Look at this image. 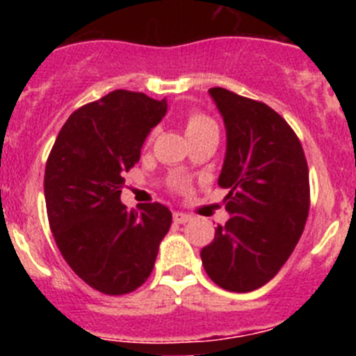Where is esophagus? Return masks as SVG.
Wrapping results in <instances>:
<instances>
[{"instance_id":"obj_1","label":"esophagus","mask_w":356,"mask_h":356,"mask_svg":"<svg viewBox=\"0 0 356 356\" xmlns=\"http://www.w3.org/2000/svg\"><path fill=\"white\" fill-rule=\"evenodd\" d=\"M172 219H175V222H178V225H185V222L191 221V216H187V213L184 212H175Z\"/></svg>"}]
</instances>
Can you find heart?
<instances>
[{
  "label": "heart",
  "instance_id": "obj_1",
  "mask_svg": "<svg viewBox=\"0 0 356 356\" xmlns=\"http://www.w3.org/2000/svg\"><path fill=\"white\" fill-rule=\"evenodd\" d=\"M207 130H217L216 122L209 115L201 114V112H191L185 118V131H187V137H194V135L203 134Z\"/></svg>",
  "mask_w": 356,
  "mask_h": 356
}]
</instances>
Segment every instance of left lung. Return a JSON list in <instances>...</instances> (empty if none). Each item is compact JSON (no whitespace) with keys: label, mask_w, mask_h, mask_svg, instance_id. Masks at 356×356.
<instances>
[{"label":"left lung","mask_w":356,"mask_h":356,"mask_svg":"<svg viewBox=\"0 0 356 356\" xmlns=\"http://www.w3.org/2000/svg\"><path fill=\"white\" fill-rule=\"evenodd\" d=\"M226 127L219 185L232 217L201 250L213 284L232 292L262 287L282 269L305 229L310 184L305 151L284 118L266 103L213 87Z\"/></svg>","instance_id":"obj_1"}]
</instances>
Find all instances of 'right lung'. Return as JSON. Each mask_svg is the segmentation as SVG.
I'll use <instances>...</instances> for the list:
<instances>
[{"instance_id":"add662e5","label":"right lung","mask_w":356,"mask_h":356,"mask_svg":"<svg viewBox=\"0 0 356 356\" xmlns=\"http://www.w3.org/2000/svg\"><path fill=\"white\" fill-rule=\"evenodd\" d=\"M168 102L114 90L72 112L46 162L44 196L62 257L85 284L108 296L134 292L153 271L171 228L168 207L147 203L128 212L122 175L140 159Z\"/></svg>"}]
</instances>
